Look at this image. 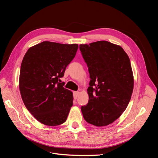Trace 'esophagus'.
Masks as SVG:
<instances>
[{"label": "esophagus", "mask_w": 158, "mask_h": 158, "mask_svg": "<svg viewBox=\"0 0 158 158\" xmlns=\"http://www.w3.org/2000/svg\"><path fill=\"white\" fill-rule=\"evenodd\" d=\"M79 94H80V92H74V93H73V95H74V99H76L78 98V96L79 95Z\"/></svg>", "instance_id": "obj_1"}]
</instances>
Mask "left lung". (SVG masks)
<instances>
[{"mask_svg": "<svg viewBox=\"0 0 158 158\" xmlns=\"http://www.w3.org/2000/svg\"><path fill=\"white\" fill-rule=\"evenodd\" d=\"M89 77V101L82 106L85 121L96 127L110 125L125 111L134 88L131 61L121 46L107 41L81 44Z\"/></svg>", "mask_w": 158, "mask_h": 158, "instance_id": "8db88e82", "label": "left lung"}]
</instances>
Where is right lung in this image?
I'll list each match as a JSON object with an SVG mask.
<instances>
[{"instance_id":"obj_1","label":"right lung","mask_w":158,"mask_h":158,"mask_svg":"<svg viewBox=\"0 0 158 158\" xmlns=\"http://www.w3.org/2000/svg\"><path fill=\"white\" fill-rule=\"evenodd\" d=\"M78 48V44L43 41L23 56L19 78L21 96L28 111L45 125H59L67 118L73 95L60 78Z\"/></svg>"}]
</instances>
